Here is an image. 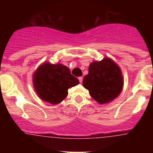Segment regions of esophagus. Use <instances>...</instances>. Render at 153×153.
I'll list each match as a JSON object with an SVG mask.
<instances>
[{
  "mask_svg": "<svg viewBox=\"0 0 153 153\" xmlns=\"http://www.w3.org/2000/svg\"><path fill=\"white\" fill-rule=\"evenodd\" d=\"M78 79H79V83H82V82H83V77H82V76H79V77L78 78Z\"/></svg>",
  "mask_w": 153,
  "mask_h": 153,
  "instance_id": "1",
  "label": "esophagus"
}]
</instances>
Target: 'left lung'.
<instances>
[{"instance_id": "obj_1", "label": "left lung", "mask_w": 153, "mask_h": 153, "mask_svg": "<svg viewBox=\"0 0 153 153\" xmlns=\"http://www.w3.org/2000/svg\"><path fill=\"white\" fill-rule=\"evenodd\" d=\"M83 85L99 103L109 102L122 91L123 81L121 70L109 58L93 62L89 67L88 74L83 78Z\"/></svg>"}]
</instances>
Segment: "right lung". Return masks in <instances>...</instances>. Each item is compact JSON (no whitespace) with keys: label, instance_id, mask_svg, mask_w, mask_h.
Wrapping results in <instances>:
<instances>
[{"label":"right lung","instance_id":"obj_1","mask_svg":"<svg viewBox=\"0 0 153 153\" xmlns=\"http://www.w3.org/2000/svg\"><path fill=\"white\" fill-rule=\"evenodd\" d=\"M79 83L70 69L60 63L42 64L33 74V86L40 99L52 104L63 100L68 89Z\"/></svg>","mask_w":153,"mask_h":153}]
</instances>
